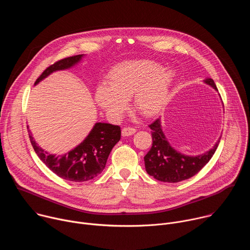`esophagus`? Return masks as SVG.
<instances>
[{
    "label": "esophagus",
    "mask_w": 250,
    "mask_h": 250,
    "mask_svg": "<svg viewBox=\"0 0 250 250\" xmlns=\"http://www.w3.org/2000/svg\"><path fill=\"white\" fill-rule=\"evenodd\" d=\"M135 131H136V129H135V128H133V127H129V126H126V127H124V128L122 129V135H123L124 137H125V136H129V135L134 134V133H135Z\"/></svg>",
    "instance_id": "obj_1"
}]
</instances>
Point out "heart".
<instances>
[{
  "instance_id": "obj_1",
  "label": "heart",
  "mask_w": 250,
  "mask_h": 250,
  "mask_svg": "<svg viewBox=\"0 0 250 250\" xmlns=\"http://www.w3.org/2000/svg\"><path fill=\"white\" fill-rule=\"evenodd\" d=\"M176 74L151 60H131L116 65L106 76V85L97 87L95 102L100 109L120 118L132 98L133 108L142 116H157L168 103Z\"/></svg>"
}]
</instances>
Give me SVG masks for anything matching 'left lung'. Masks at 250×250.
<instances>
[{
	"mask_svg": "<svg viewBox=\"0 0 250 250\" xmlns=\"http://www.w3.org/2000/svg\"><path fill=\"white\" fill-rule=\"evenodd\" d=\"M204 82L218 91L212 79L207 78ZM151 128L152 146L145 156L146 172L156 180L168 183H177L196 175L216 152L220 139L208 151L200 155H185L171 146L161 125V120H155L148 125Z\"/></svg>",
	"mask_w": 250,
	"mask_h": 250,
	"instance_id": "8db88e82",
	"label": "left lung"
}]
</instances>
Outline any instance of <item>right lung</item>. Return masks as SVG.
Masks as SVG:
<instances>
[{"instance_id": "1", "label": "right lung", "mask_w": 250, "mask_h": 250, "mask_svg": "<svg viewBox=\"0 0 250 250\" xmlns=\"http://www.w3.org/2000/svg\"><path fill=\"white\" fill-rule=\"evenodd\" d=\"M83 56L84 54H79L55 62L43 71L34 85L39 84L55 71L73 67L81 61ZM28 132L31 146L41 160L62 179L73 182L88 181L102 173L113 147L121 139V127L119 125L96 123L79 146L65 154L56 156L40 147L29 129Z\"/></svg>"}]
</instances>
